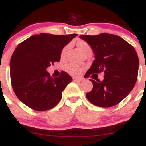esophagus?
Returning a JSON list of instances; mask_svg holds the SVG:
<instances>
[{"instance_id": "obj_1", "label": "esophagus", "mask_w": 146, "mask_h": 146, "mask_svg": "<svg viewBox=\"0 0 146 146\" xmlns=\"http://www.w3.org/2000/svg\"><path fill=\"white\" fill-rule=\"evenodd\" d=\"M73 81L76 82V83H80V82H81V80H80V79H78V78H73Z\"/></svg>"}]
</instances>
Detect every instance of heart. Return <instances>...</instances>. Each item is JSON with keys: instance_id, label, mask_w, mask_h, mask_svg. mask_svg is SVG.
<instances>
[{"instance_id": "heart-1", "label": "heart", "mask_w": 146, "mask_h": 146, "mask_svg": "<svg viewBox=\"0 0 146 146\" xmlns=\"http://www.w3.org/2000/svg\"><path fill=\"white\" fill-rule=\"evenodd\" d=\"M76 45L77 46L78 48L82 52L83 55H86L89 53H92V48L88 43L86 41L83 40H78L76 42ZM69 46L68 44L66 45L65 46H63V48L60 50V56L61 58L66 57V54H67L68 51L69 50ZM65 70L68 73H69L70 75L73 76H80V73H81L83 68H82L80 66H77V65L73 64V63H69V64L66 65L65 66Z\"/></svg>"}]
</instances>
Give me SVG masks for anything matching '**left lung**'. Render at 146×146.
<instances>
[{
	"label": "left lung",
	"instance_id": "8db88e82",
	"mask_svg": "<svg viewBox=\"0 0 146 146\" xmlns=\"http://www.w3.org/2000/svg\"><path fill=\"white\" fill-rule=\"evenodd\" d=\"M80 38L91 46L95 55V60L84 77L86 78L101 72L105 73L102 81L90 79L93 87L86 93V98L98 107H112L118 104L136 83L139 60L135 48L113 34L83 35Z\"/></svg>",
	"mask_w": 146,
	"mask_h": 146
}]
</instances>
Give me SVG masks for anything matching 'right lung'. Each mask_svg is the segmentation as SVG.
<instances>
[{"label":"right lung","instance_id":"right-lung-1","mask_svg":"<svg viewBox=\"0 0 146 146\" xmlns=\"http://www.w3.org/2000/svg\"><path fill=\"white\" fill-rule=\"evenodd\" d=\"M76 35L36 34L15 49L10 62L11 85L18 98L30 108L48 111L60 102L73 79L65 71L52 78L46 68L60 61L61 49Z\"/></svg>","mask_w":146,"mask_h":146}]
</instances>
